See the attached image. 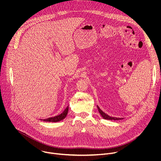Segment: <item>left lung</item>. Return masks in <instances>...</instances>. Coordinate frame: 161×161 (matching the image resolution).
I'll list each match as a JSON object with an SVG mask.
<instances>
[{
	"label": "left lung",
	"instance_id": "8db88e82",
	"mask_svg": "<svg viewBox=\"0 0 161 161\" xmlns=\"http://www.w3.org/2000/svg\"><path fill=\"white\" fill-rule=\"evenodd\" d=\"M97 109L99 110V113L101 114V115L102 116V117L104 119H106V120H122L124 118H118V117H110L109 115H108V114H107L106 113H105L104 111H103L100 108L97 106Z\"/></svg>",
	"mask_w": 161,
	"mask_h": 161
}]
</instances>
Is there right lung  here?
I'll list each match as a JSON object with an SVG mask.
<instances>
[{"mask_svg": "<svg viewBox=\"0 0 161 161\" xmlns=\"http://www.w3.org/2000/svg\"><path fill=\"white\" fill-rule=\"evenodd\" d=\"M68 110H69V106H67V108L64 109V111L58 115L55 116L53 117H50L48 118L47 119H42V120L45 121V122H60L62 120H64L68 113Z\"/></svg>", "mask_w": 161, "mask_h": 161, "instance_id": "obj_1", "label": "right lung"}]
</instances>
